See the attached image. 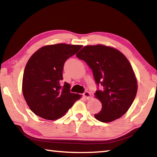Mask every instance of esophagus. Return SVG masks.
<instances>
[{
	"label": "esophagus",
	"instance_id": "34e87169",
	"mask_svg": "<svg viewBox=\"0 0 157 157\" xmlns=\"http://www.w3.org/2000/svg\"><path fill=\"white\" fill-rule=\"evenodd\" d=\"M83 96L86 98V99H89L91 97V94L89 91H85L83 94Z\"/></svg>",
	"mask_w": 157,
	"mask_h": 157
}]
</instances>
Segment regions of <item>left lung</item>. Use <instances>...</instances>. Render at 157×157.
Returning <instances> with one entry per match:
<instances>
[{
	"instance_id": "8db88e82",
	"label": "left lung",
	"mask_w": 157,
	"mask_h": 157,
	"mask_svg": "<svg viewBox=\"0 0 157 157\" xmlns=\"http://www.w3.org/2000/svg\"><path fill=\"white\" fill-rule=\"evenodd\" d=\"M76 56L88 64L96 84L102 86L95 93L102 106L95 118L103 123L121 118L131 107L138 88L128 59L117 49L101 44L84 46Z\"/></svg>"
}]
</instances>
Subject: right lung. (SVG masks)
<instances>
[{
	"instance_id": "obj_1",
	"label": "right lung",
	"mask_w": 157,
	"mask_h": 157,
	"mask_svg": "<svg viewBox=\"0 0 157 157\" xmlns=\"http://www.w3.org/2000/svg\"><path fill=\"white\" fill-rule=\"evenodd\" d=\"M81 45L58 44L41 47L32 55L25 66L22 91L31 111L46 120L60 118L81 95L70 91L64 82L63 65L82 48Z\"/></svg>"
}]
</instances>
